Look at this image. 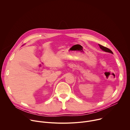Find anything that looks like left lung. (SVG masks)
I'll return each mask as SVG.
<instances>
[{"label":"left lung","instance_id":"left-lung-1","mask_svg":"<svg viewBox=\"0 0 130 130\" xmlns=\"http://www.w3.org/2000/svg\"><path fill=\"white\" fill-rule=\"evenodd\" d=\"M99 46L100 48L102 50H103V51H105V52H109V53H113V52H112V51H111L109 49H108V48H106V47H104V46H102V45H99Z\"/></svg>","mask_w":130,"mask_h":130}]
</instances>
